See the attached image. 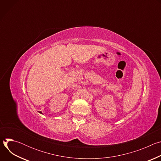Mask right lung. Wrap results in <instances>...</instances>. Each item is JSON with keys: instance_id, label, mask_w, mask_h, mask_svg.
I'll use <instances>...</instances> for the list:
<instances>
[{"instance_id": "right-lung-1", "label": "right lung", "mask_w": 161, "mask_h": 161, "mask_svg": "<svg viewBox=\"0 0 161 161\" xmlns=\"http://www.w3.org/2000/svg\"><path fill=\"white\" fill-rule=\"evenodd\" d=\"M39 113H41V111H39Z\"/></svg>"}]
</instances>
